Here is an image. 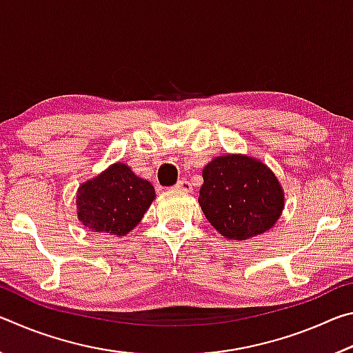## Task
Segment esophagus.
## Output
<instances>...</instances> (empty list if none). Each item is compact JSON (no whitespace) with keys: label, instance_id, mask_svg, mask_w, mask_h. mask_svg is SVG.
<instances>
[{"label":"esophagus","instance_id":"obj_1","mask_svg":"<svg viewBox=\"0 0 353 353\" xmlns=\"http://www.w3.org/2000/svg\"><path fill=\"white\" fill-rule=\"evenodd\" d=\"M176 188L182 190V191H191V190H193V187H191V183L187 181V179H182V181H179L176 183Z\"/></svg>","mask_w":353,"mask_h":353}]
</instances>
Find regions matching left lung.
Here are the masks:
<instances>
[{
	"label": "left lung",
	"instance_id": "1",
	"mask_svg": "<svg viewBox=\"0 0 353 353\" xmlns=\"http://www.w3.org/2000/svg\"><path fill=\"white\" fill-rule=\"evenodd\" d=\"M199 205L214 229L229 240H248L270 230L283 210L277 177L259 160L224 155L208 163Z\"/></svg>",
	"mask_w": 353,
	"mask_h": 353
}]
</instances>
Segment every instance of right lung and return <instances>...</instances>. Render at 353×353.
I'll list each match as a JSON object with an SVG mask.
<instances>
[{
	"label": "right lung",
	"mask_w": 353,
	"mask_h": 353,
	"mask_svg": "<svg viewBox=\"0 0 353 353\" xmlns=\"http://www.w3.org/2000/svg\"><path fill=\"white\" fill-rule=\"evenodd\" d=\"M155 199L154 187L124 163H113L77 190V218L92 232L124 236Z\"/></svg>",
	"instance_id": "1"
}]
</instances>
